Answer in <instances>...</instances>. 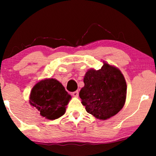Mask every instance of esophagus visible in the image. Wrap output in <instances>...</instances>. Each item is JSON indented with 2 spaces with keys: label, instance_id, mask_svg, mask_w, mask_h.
<instances>
[{
  "label": "esophagus",
  "instance_id": "1",
  "mask_svg": "<svg viewBox=\"0 0 156 156\" xmlns=\"http://www.w3.org/2000/svg\"><path fill=\"white\" fill-rule=\"evenodd\" d=\"M72 97H78V95H79V92H78V90L75 91V92H73L72 93Z\"/></svg>",
  "mask_w": 156,
  "mask_h": 156
}]
</instances>
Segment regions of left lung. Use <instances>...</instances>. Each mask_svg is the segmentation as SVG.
<instances>
[{
  "label": "left lung",
  "instance_id": "left-lung-1",
  "mask_svg": "<svg viewBox=\"0 0 156 156\" xmlns=\"http://www.w3.org/2000/svg\"><path fill=\"white\" fill-rule=\"evenodd\" d=\"M84 87L79 96L89 114L106 120L117 114L123 107L127 84L119 69L104 63L101 69H90L84 78Z\"/></svg>",
  "mask_w": 156,
  "mask_h": 156
}]
</instances>
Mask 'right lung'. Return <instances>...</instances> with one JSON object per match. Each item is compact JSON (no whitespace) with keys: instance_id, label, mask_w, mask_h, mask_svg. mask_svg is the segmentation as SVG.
<instances>
[{"instance_id":"right-lung-1","label":"right lung","mask_w":156,"mask_h":156,"mask_svg":"<svg viewBox=\"0 0 156 156\" xmlns=\"http://www.w3.org/2000/svg\"><path fill=\"white\" fill-rule=\"evenodd\" d=\"M71 96L63 85L54 78L38 82L31 91L29 103L35 107L42 117L54 120L65 113Z\"/></svg>"}]
</instances>
